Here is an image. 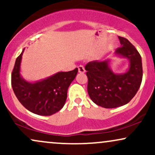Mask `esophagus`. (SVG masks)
<instances>
[{
	"mask_svg": "<svg viewBox=\"0 0 155 155\" xmlns=\"http://www.w3.org/2000/svg\"><path fill=\"white\" fill-rule=\"evenodd\" d=\"M78 71H79V73H81V74H83V73L85 72V69H84V67L83 66V65H80L78 66Z\"/></svg>",
	"mask_w": 155,
	"mask_h": 155,
	"instance_id": "1",
	"label": "esophagus"
}]
</instances>
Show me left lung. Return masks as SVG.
<instances>
[{
	"label": "left lung",
	"instance_id": "8db88e82",
	"mask_svg": "<svg viewBox=\"0 0 155 155\" xmlns=\"http://www.w3.org/2000/svg\"><path fill=\"white\" fill-rule=\"evenodd\" d=\"M121 47L116 53L130 60L128 71L116 74L108 68V60L91 61L85 65L88 78L87 92L91 100L106 108L127 104L136 95L143 77L141 57L127 38L119 36Z\"/></svg>",
	"mask_w": 155,
	"mask_h": 155
}]
</instances>
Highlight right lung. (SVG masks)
<instances>
[{"label":"right lung","instance_id":"add662e5","mask_svg":"<svg viewBox=\"0 0 155 155\" xmlns=\"http://www.w3.org/2000/svg\"><path fill=\"white\" fill-rule=\"evenodd\" d=\"M22 53L23 51L17 57L12 73V86L16 97L25 108L35 114H54L65 105L68 89L75 79L78 68L59 72L42 81L30 83L22 79L19 74Z\"/></svg>","mask_w":155,"mask_h":155}]
</instances>
